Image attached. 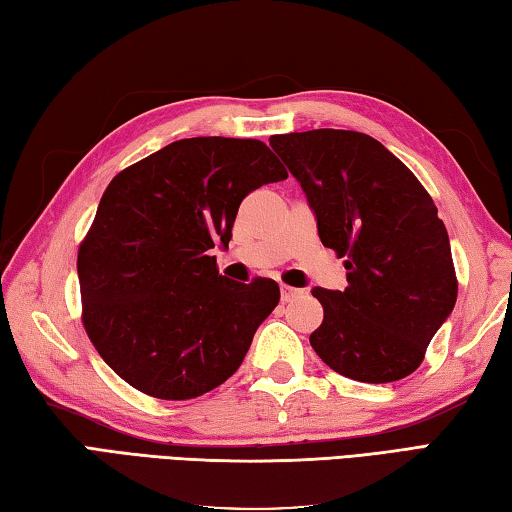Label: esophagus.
I'll use <instances>...</instances> for the list:
<instances>
[{"label": "esophagus", "instance_id": "34e87169", "mask_svg": "<svg viewBox=\"0 0 512 512\" xmlns=\"http://www.w3.org/2000/svg\"><path fill=\"white\" fill-rule=\"evenodd\" d=\"M301 294H303L301 289L289 287V285H281V298H283V303H292L294 298H298Z\"/></svg>", "mask_w": 512, "mask_h": 512}]
</instances>
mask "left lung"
<instances>
[{"mask_svg":"<svg viewBox=\"0 0 512 512\" xmlns=\"http://www.w3.org/2000/svg\"><path fill=\"white\" fill-rule=\"evenodd\" d=\"M301 182L318 238L345 258L343 292L314 287L310 343L347 379L392 383L419 368L457 303L450 240L430 194L379 140L314 129L269 138Z\"/></svg>","mask_w":512,"mask_h":512,"instance_id":"obj_1","label":"left lung"}]
</instances>
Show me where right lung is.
Listing matches in <instances>:
<instances>
[{
  "instance_id": "1",
  "label": "right lung",
  "mask_w": 512,
  "mask_h": 512,
  "mask_svg": "<svg viewBox=\"0 0 512 512\" xmlns=\"http://www.w3.org/2000/svg\"><path fill=\"white\" fill-rule=\"evenodd\" d=\"M287 178L265 142L187 138L122 169L77 252L82 323L104 363L165 401L196 399L234 374L281 289L218 274L240 202Z\"/></svg>"
}]
</instances>
